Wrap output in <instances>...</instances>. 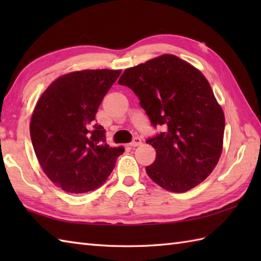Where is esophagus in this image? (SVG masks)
<instances>
[{"label": "esophagus", "instance_id": "esophagus-1", "mask_svg": "<svg viewBox=\"0 0 261 261\" xmlns=\"http://www.w3.org/2000/svg\"><path fill=\"white\" fill-rule=\"evenodd\" d=\"M142 143V140L140 139V138H135L134 139V141H132L131 143H130V147H138V146H140Z\"/></svg>", "mask_w": 261, "mask_h": 261}]
</instances>
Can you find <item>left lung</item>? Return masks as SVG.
Returning a JSON list of instances; mask_svg holds the SVG:
<instances>
[{"mask_svg":"<svg viewBox=\"0 0 261 261\" xmlns=\"http://www.w3.org/2000/svg\"><path fill=\"white\" fill-rule=\"evenodd\" d=\"M119 84L139 97L152 125L165 127L147 141L156 149L148 176L174 193L190 191L208 177L222 153L225 119L201 71L166 54L125 69Z\"/></svg>","mask_w":261,"mask_h":261,"instance_id":"8db88e82","label":"left lung"}]
</instances>
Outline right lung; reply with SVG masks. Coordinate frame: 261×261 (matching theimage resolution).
Masks as SVG:
<instances>
[{
	"label": "right lung",
	"instance_id": "obj_1",
	"mask_svg": "<svg viewBox=\"0 0 261 261\" xmlns=\"http://www.w3.org/2000/svg\"><path fill=\"white\" fill-rule=\"evenodd\" d=\"M121 70L85 69L55 80L41 94L30 121L33 149L43 173L67 193L101 187L123 153L110 147L95 115Z\"/></svg>",
	"mask_w": 261,
	"mask_h": 261
}]
</instances>
